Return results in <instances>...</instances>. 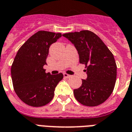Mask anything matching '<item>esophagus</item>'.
<instances>
[{
  "label": "esophagus",
  "mask_w": 132,
  "mask_h": 132,
  "mask_svg": "<svg viewBox=\"0 0 132 132\" xmlns=\"http://www.w3.org/2000/svg\"><path fill=\"white\" fill-rule=\"evenodd\" d=\"M63 77L64 78H71V75H69V74L67 73H63Z\"/></svg>",
  "instance_id": "obj_1"
}]
</instances>
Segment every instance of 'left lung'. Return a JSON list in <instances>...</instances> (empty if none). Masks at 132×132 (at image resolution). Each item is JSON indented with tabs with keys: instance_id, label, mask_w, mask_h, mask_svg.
Segmentation results:
<instances>
[{
	"instance_id": "left-lung-1",
	"label": "left lung",
	"mask_w": 132,
	"mask_h": 132,
	"mask_svg": "<svg viewBox=\"0 0 132 132\" xmlns=\"http://www.w3.org/2000/svg\"><path fill=\"white\" fill-rule=\"evenodd\" d=\"M73 44L80 63L87 75L82 85L73 90L76 100L87 106H96L111 96L116 85L117 66L109 49L97 35L87 30L63 34Z\"/></svg>"
}]
</instances>
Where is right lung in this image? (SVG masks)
<instances>
[{
	"label": "right lung",
	"mask_w": 132,
	"mask_h": 132,
	"mask_svg": "<svg viewBox=\"0 0 132 132\" xmlns=\"http://www.w3.org/2000/svg\"><path fill=\"white\" fill-rule=\"evenodd\" d=\"M61 37L60 33L39 31L19 48L11 67L13 87L16 95L29 106L40 107L52 100L63 74L46 73L43 66L52 44Z\"/></svg>",
	"instance_id": "1"
}]
</instances>
